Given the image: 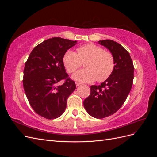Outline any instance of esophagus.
Wrapping results in <instances>:
<instances>
[{
	"label": "esophagus",
	"instance_id": "1",
	"mask_svg": "<svg viewBox=\"0 0 157 157\" xmlns=\"http://www.w3.org/2000/svg\"><path fill=\"white\" fill-rule=\"evenodd\" d=\"M75 84H76V86H77V87L80 86V85H82V84H80V83H79V82H76Z\"/></svg>",
	"mask_w": 157,
	"mask_h": 157
}]
</instances>
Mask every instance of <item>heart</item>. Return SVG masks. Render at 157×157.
<instances>
[{
    "mask_svg": "<svg viewBox=\"0 0 157 157\" xmlns=\"http://www.w3.org/2000/svg\"><path fill=\"white\" fill-rule=\"evenodd\" d=\"M63 62L68 73H72L86 62V69L77 71L72 78L80 82H103L109 78L115 67V59L111 52L104 51L101 46L88 44L79 47L77 54L73 50L65 52Z\"/></svg>",
    "mask_w": 157,
    "mask_h": 157,
    "instance_id": "1",
    "label": "heart"
}]
</instances>
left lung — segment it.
I'll return each mask as SVG.
<instances>
[{"mask_svg": "<svg viewBox=\"0 0 157 157\" xmlns=\"http://www.w3.org/2000/svg\"><path fill=\"white\" fill-rule=\"evenodd\" d=\"M98 43L107 48L115 59V67L109 78L99 86H90L84 107L90 115L103 118L116 113L129 94L134 80V67L130 54L117 42L103 40Z\"/></svg>", "mask_w": 157, "mask_h": 157, "instance_id": "8db88e82", "label": "left lung"}]
</instances>
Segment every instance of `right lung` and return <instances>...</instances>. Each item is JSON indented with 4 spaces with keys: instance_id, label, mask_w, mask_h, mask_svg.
<instances>
[{
    "instance_id": "1",
    "label": "right lung",
    "mask_w": 157,
    "mask_h": 157,
    "mask_svg": "<svg viewBox=\"0 0 157 157\" xmlns=\"http://www.w3.org/2000/svg\"><path fill=\"white\" fill-rule=\"evenodd\" d=\"M77 41L54 37L32 50L23 71V88L33 110L47 119H55L64 113L67 99L76 89L68 78L63 62L65 53ZM65 79L62 85L58 82Z\"/></svg>"
}]
</instances>
